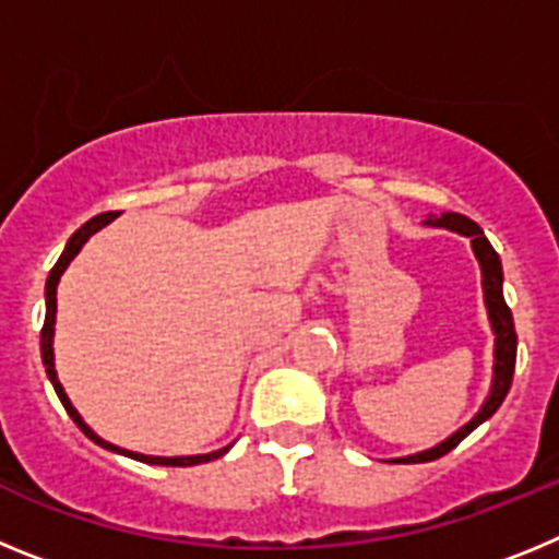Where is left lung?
<instances>
[{
	"label": "left lung",
	"instance_id": "left-lung-1",
	"mask_svg": "<svg viewBox=\"0 0 559 559\" xmlns=\"http://www.w3.org/2000/svg\"><path fill=\"white\" fill-rule=\"evenodd\" d=\"M426 226H437V229H451L459 231V235L471 237L473 254H476L478 265H481V288H484V305H487V316H490L492 333H496V364H492V386L487 400H484V406L478 408L476 417L467 423V426L459 428L456 433L445 439V442H439L437 448H428L423 453H414V456H403V459H392V462H403V464H417V462H433V459L445 456L448 451L462 442L473 428H478L484 419H490L492 414L498 412V406L503 403L507 392L512 386V372H515V353H518V335H515V322H512V310L507 308L503 302V271H501V260H498L496 249L490 246V240L484 237L481 226L476 221L464 218L459 212H442V218H428Z\"/></svg>",
	"mask_w": 559,
	"mask_h": 559
}]
</instances>
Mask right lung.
I'll return each instance as SVG.
<instances>
[{"mask_svg": "<svg viewBox=\"0 0 559 559\" xmlns=\"http://www.w3.org/2000/svg\"><path fill=\"white\" fill-rule=\"evenodd\" d=\"M120 212H103V215H97V218L86 221V224L81 226V229L75 231V235L69 237V243L67 249H63V254L58 257V263L52 265V271H49L47 276V290H44V296H47V316H44V328H41V360H44V367H47V378L49 383L56 386V394L58 400L63 403V408H67V414L72 419H75V426L81 428L83 433H86L92 442H97L100 448H106V451H114V453H122V456H131L136 459V462H145V464H159V467H190V464H204V462H212V459H218L224 456L226 451H229L231 445L221 448V451H212V453H199V456H145V453H133V451H126V448H117L111 445V442H106V439L97 437L92 428L83 423L81 414L75 412V406L69 403L67 392H63L61 386V380H58V372H56V355H52V335H56V310H58V299H56V290H58V283H61V274L67 271V265L75 260L78 251L83 249V243H86L88 237L95 235V231H100L103 226L111 224L114 218H117Z\"/></svg>", "mask_w": 559, "mask_h": 559, "instance_id": "obj_1", "label": "right lung"}]
</instances>
